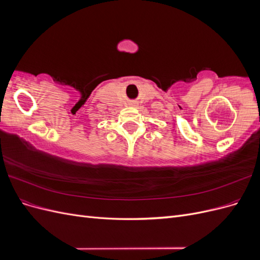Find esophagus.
Wrapping results in <instances>:
<instances>
[{
    "mask_svg": "<svg viewBox=\"0 0 260 260\" xmlns=\"http://www.w3.org/2000/svg\"><path fill=\"white\" fill-rule=\"evenodd\" d=\"M130 105H131V106H136L137 103H136V102H132V103H130Z\"/></svg>",
    "mask_w": 260,
    "mask_h": 260,
    "instance_id": "1",
    "label": "esophagus"
}]
</instances>
